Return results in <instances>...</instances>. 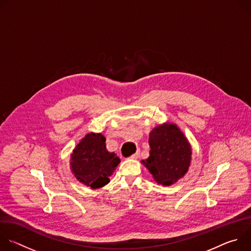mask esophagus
Returning <instances> with one entry per match:
<instances>
[{"label": "esophagus", "instance_id": "obj_1", "mask_svg": "<svg viewBox=\"0 0 251 251\" xmlns=\"http://www.w3.org/2000/svg\"><path fill=\"white\" fill-rule=\"evenodd\" d=\"M138 157H139V153H135V154H133L132 156H130L131 159H137Z\"/></svg>", "mask_w": 251, "mask_h": 251}]
</instances>
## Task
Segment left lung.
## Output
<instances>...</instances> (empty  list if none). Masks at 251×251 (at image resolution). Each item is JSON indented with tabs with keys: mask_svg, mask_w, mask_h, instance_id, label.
Returning a JSON list of instances; mask_svg holds the SVG:
<instances>
[{
	"mask_svg": "<svg viewBox=\"0 0 251 251\" xmlns=\"http://www.w3.org/2000/svg\"><path fill=\"white\" fill-rule=\"evenodd\" d=\"M150 156L143 160L155 181L170 186L184 176L191 163V146L184 134L174 124L156 127L150 133Z\"/></svg>",
	"mask_w": 251,
	"mask_h": 251,
	"instance_id": "left-lung-1",
	"label": "left lung"
}]
</instances>
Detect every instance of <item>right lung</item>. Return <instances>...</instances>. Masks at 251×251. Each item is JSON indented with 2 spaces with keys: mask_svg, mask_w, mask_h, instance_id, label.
<instances>
[{
  "mask_svg": "<svg viewBox=\"0 0 251 251\" xmlns=\"http://www.w3.org/2000/svg\"><path fill=\"white\" fill-rule=\"evenodd\" d=\"M103 135L87 134L71 154V171L87 187L98 189L109 183L120 159L106 150Z\"/></svg>",
  "mask_w": 251,
  "mask_h": 251,
  "instance_id": "add662e5",
  "label": "right lung"
}]
</instances>
